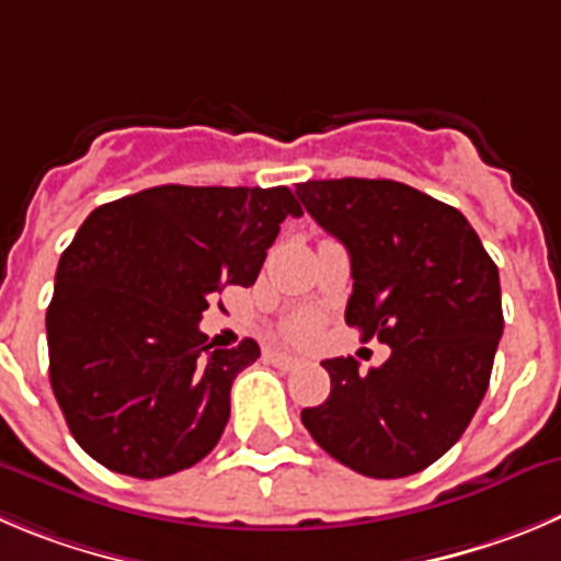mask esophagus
Here are the masks:
<instances>
[{
  "label": "esophagus",
  "mask_w": 561,
  "mask_h": 561,
  "mask_svg": "<svg viewBox=\"0 0 561 561\" xmlns=\"http://www.w3.org/2000/svg\"><path fill=\"white\" fill-rule=\"evenodd\" d=\"M268 359L276 365V368H282V370H293L296 365H301V359L293 357V354H285V352H271Z\"/></svg>",
  "instance_id": "1"
}]
</instances>
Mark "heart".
Segmentation results:
<instances>
[{
  "mask_svg": "<svg viewBox=\"0 0 561 561\" xmlns=\"http://www.w3.org/2000/svg\"><path fill=\"white\" fill-rule=\"evenodd\" d=\"M287 334H290L293 340H298V343H305V340H310L312 334H316V321H312V318H298V321L290 323Z\"/></svg>",
  "mask_w": 561,
  "mask_h": 561,
  "instance_id": "obj_1",
  "label": "heart"
}]
</instances>
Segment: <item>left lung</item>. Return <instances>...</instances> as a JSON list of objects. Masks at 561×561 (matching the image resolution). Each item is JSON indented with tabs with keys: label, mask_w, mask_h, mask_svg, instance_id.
Returning a JSON list of instances; mask_svg holds the SVG:
<instances>
[{
	"label": "left lung",
	"mask_w": 561,
	"mask_h": 561,
	"mask_svg": "<svg viewBox=\"0 0 561 561\" xmlns=\"http://www.w3.org/2000/svg\"><path fill=\"white\" fill-rule=\"evenodd\" d=\"M305 209L352 256L345 323L390 345L381 368L321 363L332 392L301 410L318 446L370 479L437 462L484 399L504 332L499 268L457 207L392 180H310Z\"/></svg>",
	"instance_id": "left-lung-1"
}]
</instances>
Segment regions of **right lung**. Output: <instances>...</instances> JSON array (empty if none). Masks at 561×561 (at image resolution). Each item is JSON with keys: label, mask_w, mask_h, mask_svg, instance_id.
<instances>
[{"label": "right lung", "mask_w": 561, "mask_h": 561, "mask_svg": "<svg viewBox=\"0 0 561 561\" xmlns=\"http://www.w3.org/2000/svg\"><path fill=\"white\" fill-rule=\"evenodd\" d=\"M287 216H301L287 187L160 185L85 218L57 265L46 343L88 457L162 479L216 448L260 345L213 348L198 321L227 285H254Z\"/></svg>", "instance_id": "1"}]
</instances>
